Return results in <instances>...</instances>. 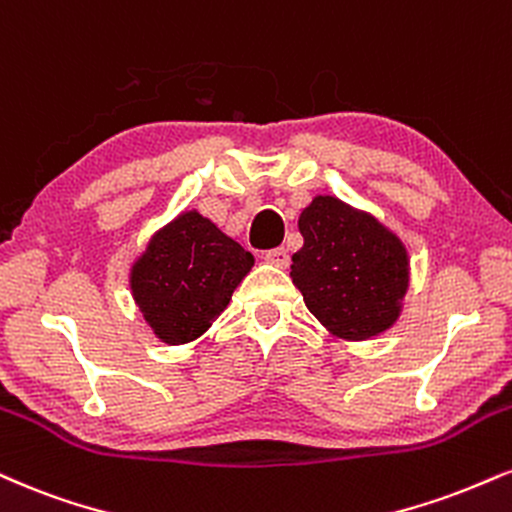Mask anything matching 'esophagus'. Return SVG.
Instances as JSON below:
<instances>
[{
	"label": "esophagus",
	"instance_id": "obj_1",
	"mask_svg": "<svg viewBox=\"0 0 512 512\" xmlns=\"http://www.w3.org/2000/svg\"><path fill=\"white\" fill-rule=\"evenodd\" d=\"M264 260H267L269 264H274V267L286 269L288 264H291V255H288L286 248H276V250H269L267 255H264Z\"/></svg>",
	"mask_w": 512,
	"mask_h": 512
}]
</instances>
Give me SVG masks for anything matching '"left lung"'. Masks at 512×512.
Instances as JSON below:
<instances>
[{
	"label": "left lung",
	"instance_id": "8db88e82",
	"mask_svg": "<svg viewBox=\"0 0 512 512\" xmlns=\"http://www.w3.org/2000/svg\"><path fill=\"white\" fill-rule=\"evenodd\" d=\"M298 229L305 243L291 279L329 336L367 341L389 331L410 288V255L398 233L334 195L312 197Z\"/></svg>",
	"mask_w": 512,
	"mask_h": 512
}]
</instances>
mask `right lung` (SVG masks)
<instances>
[{"label": "right lung", "instance_id": "1", "mask_svg": "<svg viewBox=\"0 0 512 512\" xmlns=\"http://www.w3.org/2000/svg\"><path fill=\"white\" fill-rule=\"evenodd\" d=\"M252 255L197 209H183L152 233L128 267L133 303L166 346L193 343L217 322Z\"/></svg>", "mask_w": 512, "mask_h": 512}]
</instances>
